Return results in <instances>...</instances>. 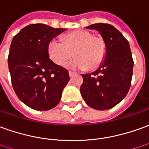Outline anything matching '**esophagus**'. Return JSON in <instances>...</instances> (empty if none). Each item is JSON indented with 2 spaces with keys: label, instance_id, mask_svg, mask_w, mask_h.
Listing matches in <instances>:
<instances>
[{
  "label": "esophagus",
  "instance_id": "34e87169",
  "mask_svg": "<svg viewBox=\"0 0 149 149\" xmlns=\"http://www.w3.org/2000/svg\"><path fill=\"white\" fill-rule=\"evenodd\" d=\"M74 74H75V73L74 72H73V71H69V75H70V77H73Z\"/></svg>",
  "mask_w": 149,
  "mask_h": 149
}]
</instances>
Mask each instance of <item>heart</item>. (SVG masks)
Here are the masks:
<instances>
[{"label":"heart","instance_id":"heart-1","mask_svg":"<svg viewBox=\"0 0 149 149\" xmlns=\"http://www.w3.org/2000/svg\"><path fill=\"white\" fill-rule=\"evenodd\" d=\"M49 42L48 53L58 65H63L74 54L75 57L65 64L69 69L94 70L103 63L106 55V45L102 38L93 36L88 31H74L61 38ZM73 53H72V52Z\"/></svg>","mask_w":149,"mask_h":149}]
</instances>
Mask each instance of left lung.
<instances>
[{
    "instance_id": "left-lung-1",
    "label": "left lung",
    "mask_w": 149,
    "mask_h": 149,
    "mask_svg": "<svg viewBox=\"0 0 149 149\" xmlns=\"http://www.w3.org/2000/svg\"><path fill=\"white\" fill-rule=\"evenodd\" d=\"M97 31L106 45V55L96 71L83 74L81 96L88 106L97 110L114 107L130 89L133 59L129 43L113 26L96 23L86 26Z\"/></svg>"
}]
</instances>
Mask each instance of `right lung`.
I'll return each mask as SVG.
<instances>
[{
  "mask_svg": "<svg viewBox=\"0 0 149 149\" xmlns=\"http://www.w3.org/2000/svg\"><path fill=\"white\" fill-rule=\"evenodd\" d=\"M65 30L30 24L12 40L8 57L12 85L19 100L33 109L57 106L70 80L68 70L55 64L48 53L49 42Z\"/></svg>",
  "mask_w": 149,
  "mask_h": 149,
  "instance_id": "add662e5",
  "label": "right lung"
}]
</instances>
